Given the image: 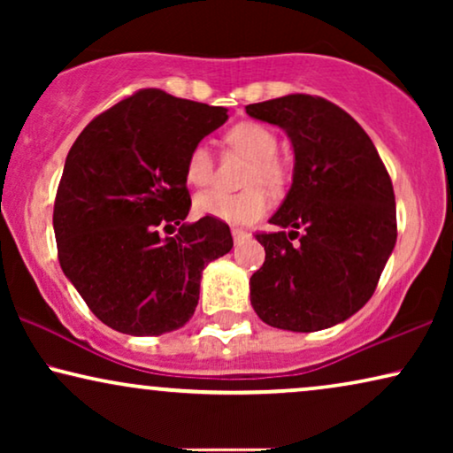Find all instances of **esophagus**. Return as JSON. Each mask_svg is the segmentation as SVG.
Wrapping results in <instances>:
<instances>
[{
    "label": "esophagus",
    "mask_w": 453,
    "mask_h": 453,
    "mask_svg": "<svg viewBox=\"0 0 453 453\" xmlns=\"http://www.w3.org/2000/svg\"><path fill=\"white\" fill-rule=\"evenodd\" d=\"M233 239L234 243H243L245 239H250V233L243 231V228H233Z\"/></svg>",
    "instance_id": "esophagus-1"
}]
</instances>
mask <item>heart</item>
I'll use <instances>...</instances> for the list:
<instances>
[{
	"instance_id": "heart-1",
	"label": "heart",
	"mask_w": 453,
	"mask_h": 453,
	"mask_svg": "<svg viewBox=\"0 0 453 453\" xmlns=\"http://www.w3.org/2000/svg\"><path fill=\"white\" fill-rule=\"evenodd\" d=\"M226 144L251 158L247 166L243 185L251 188L241 194L226 191H203L194 200V210L200 216H210L233 225H251L264 219L270 210L265 189L280 191L288 183L290 169L278 157V135L274 129L257 121H241L226 132ZM185 179L196 188H206L214 179V157L206 144H196L185 160Z\"/></svg>"
}]
</instances>
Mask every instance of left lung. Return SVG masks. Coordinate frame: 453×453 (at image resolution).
<instances>
[{"label":"left lung","mask_w":453,"mask_h":453,"mask_svg":"<svg viewBox=\"0 0 453 453\" xmlns=\"http://www.w3.org/2000/svg\"><path fill=\"white\" fill-rule=\"evenodd\" d=\"M245 111L295 148L293 185L270 219L280 231L256 234L265 262L250 280L251 305L272 327L326 330L371 299L392 256V179L365 129L326 98L288 95Z\"/></svg>","instance_id":"obj_1"}]
</instances>
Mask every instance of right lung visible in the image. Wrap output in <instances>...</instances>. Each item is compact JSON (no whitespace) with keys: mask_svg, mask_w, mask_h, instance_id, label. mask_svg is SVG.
<instances>
[{"mask_svg":"<svg viewBox=\"0 0 453 453\" xmlns=\"http://www.w3.org/2000/svg\"><path fill=\"white\" fill-rule=\"evenodd\" d=\"M226 109L144 88L96 115L65 158L53 208L64 274L103 324L129 336L185 326L202 270L233 250L231 228L191 208L185 160ZM179 226L173 238H160Z\"/></svg>","mask_w":453,"mask_h":453,"instance_id":"add662e5","label":"right lung"}]
</instances>
